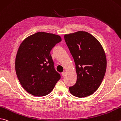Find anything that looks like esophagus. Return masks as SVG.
Returning a JSON list of instances; mask_svg holds the SVG:
<instances>
[{"label": "esophagus", "instance_id": "1", "mask_svg": "<svg viewBox=\"0 0 121 121\" xmlns=\"http://www.w3.org/2000/svg\"><path fill=\"white\" fill-rule=\"evenodd\" d=\"M65 74H66V72H63L62 73V75L63 77H65Z\"/></svg>", "mask_w": 121, "mask_h": 121}]
</instances>
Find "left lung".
Instances as JSON below:
<instances>
[{
  "label": "left lung",
  "instance_id": "8db88e82",
  "mask_svg": "<svg viewBox=\"0 0 121 121\" xmlns=\"http://www.w3.org/2000/svg\"><path fill=\"white\" fill-rule=\"evenodd\" d=\"M68 48L76 65L77 79L69 87L72 95L85 97L97 91L106 70V55L103 47L95 37L85 31L65 34Z\"/></svg>",
  "mask_w": 121,
  "mask_h": 121
}]
</instances>
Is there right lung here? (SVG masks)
Returning a JSON list of instances; mask_svg holds the SVG:
<instances>
[{"instance_id":"right-lung-1","label":"right lung","mask_w":121,"mask_h":121,"mask_svg":"<svg viewBox=\"0 0 121 121\" xmlns=\"http://www.w3.org/2000/svg\"><path fill=\"white\" fill-rule=\"evenodd\" d=\"M61 41L59 35L38 32L21 44L15 59V70L22 86L28 93L38 97L47 95L60 79L54 68L50 52Z\"/></svg>"}]
</instances>
